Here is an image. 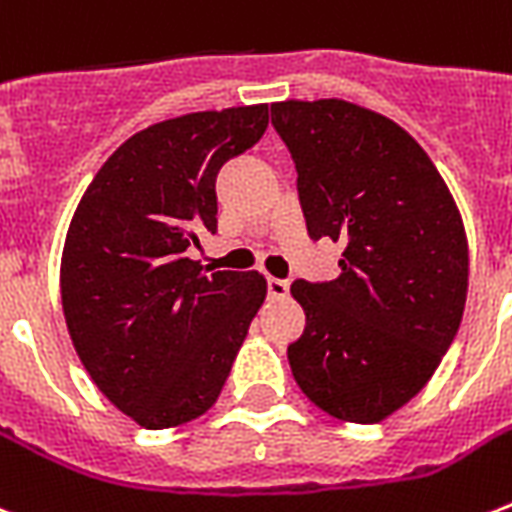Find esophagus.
<instances>
[{
    "instance_id": "obj_1",
    "label": "esophagus",
    "mask_w": 512,
    "mask_h": 512,
    "mask_svg": "<svg viewBox=\"0 0 512 512\" xmlns=\"http://www.w3.org/2000/svg\"><path fill=\"white\" fill-rule=\"evenodd\" d=\"M268 295L276 300H284L290 295V284L284 282V279H273V276H268Z\"/></svg>"
}]
</instances>
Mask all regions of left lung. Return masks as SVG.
<instances>
[{
    "mask_svg": "<svg viewBox=\"0 0 512 512\" xmlns=\"http://www.w3.org/2000/svg\"><path fill=\"white\" fill-rule=\"evenodd\" d=\"M311 239L341 241V276L292 284L306 330L287 349L311 403L376 424L427 386L454 341L470 252L454 195L395 120L343 99L276 101Z\"/></svg>",
    "mask_w": 512,
    "mask_h": 512,
    "instance_id": "left-lung-1",
    "label": "left lung"
}]
</instances>
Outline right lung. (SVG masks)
Here are the masks:
<instances>
[{"label": "right lung", "instance_id": "right-lung-1", "mask_svg": "<svg viewBox=\"0 0 512 512\" xmlns=\"http://www.w3.org/2000/svg\"><path fill=\"white\" fill-rule=\"evenodd\" d=\"M268 104L152 123L120 144L74 209L61 306L99 392L144 429L204 416L268 292L257 271L190 260L217 228L214 179L265 134Z\"/></svg>", "mask_w": 512, "mask_h": 512}]
</instances>
